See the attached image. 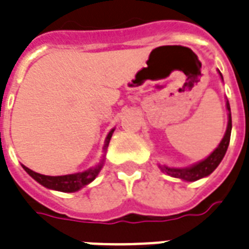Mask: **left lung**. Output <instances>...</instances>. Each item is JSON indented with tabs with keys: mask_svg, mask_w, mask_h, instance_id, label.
<instances>
[{
	"mask_svg": "<svg viewBox=\"0 0 249 249\" xmlns=\"http://www.w3.org/2000/svg\"><path fill=\"white\" fill-rule=\"evenodd\" d=\"M219 75L222 78L221 72H219ZM227 110H229V123H227L226 134H225L223 139L219 142V145L215 148L209 157H207L201 162L196 163L194 166L187 167V169H175V167H169L163 165V166H160L161 170L170 175V177L183 179V180H187V182H194V180H197V179H201L204 177H208L209 174H212L215 170V167L218 166L219 162L222 161L223 157H225L227 146H229V142H230L231 127H232V124H231V113L229 103H227Z\"/></svg>",
	"mask_w": 249,
	"mask_h": 249,
	"instance_id": "left-lung-1",
	"label": "left lung"
}]
</instances>
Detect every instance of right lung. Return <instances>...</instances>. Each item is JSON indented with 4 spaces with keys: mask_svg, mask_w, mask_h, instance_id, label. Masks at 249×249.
Instances as JSON below:
<instances>
[{
    "mask_svg": "<svg viewBox=\"0 0 249 249\" xmlns=\"http://www.w3.org/2000/svg\"><path fill=\"white\" fill-rule=\"evenodd\" d=\"M113 131L111 130L107 135V140H105V146L104 149H107V145H109V142H110L111 135H113ZM103 167V162L97 165L93 169H89V170L83 171V173H78V174H70V175H61V177H49V175H42L38 174V173H35L28 167L23 166V169L28 173V174L32 177V178L38 182L41 186L46 187V188H51V190L55 191H62V192H75V191L80 190L84 186H87L88 183H90L93 180L97 174L101 170Z\"/></svg>",
    "mask_w": 249,
    "mask_h": 249,
    "instance_id": "add662e5",
    "label": "right lung"
}]
</instances>
